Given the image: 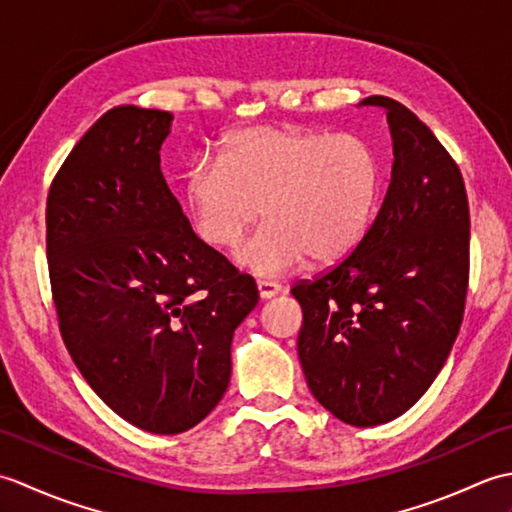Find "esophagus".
<instances>
[{
  "mask_svg": "<svg viewBox=\"0 0 512 512\" xmlns=\"http://www.w3.org/2000/svg\"><path fill=\"white\" fill-rule=\"evenodd\" d=\"M257 290H259V297L262 299H273L281 292V286L277 281H266V279H259L257 281Z\"/></svg>",
  "mask_w": 512,
  "mask_h": 512,
  "instance_id": "esophagus-1",
  "label": "esophagus"
}]
</instances>
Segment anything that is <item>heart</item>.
Masks as SVG:
<instances>
[{"label":"heart","instance_id":"heart-1","mask_svg":"<svg viewBox=\"0 0 512 512\" xmlns=\"http://www.w3.org/2000/svg\"><path fill=\"white\" fill-rule=\"evenodd\" d=\"M378 187V156L363 136L264 125L228 136L220 162H195L184 204L202 242L224 250L264 213L268 222L237 262L275 277L306 257L332 264L350 255L372 222Z\"/></svg>","mask_w":512,"mask_h":512}]
</instances>
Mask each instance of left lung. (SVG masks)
Here are the masks:
<instances>
[{"label":"left lung","instance_id":"obj_1","mask_svg":"<svg viewBox=\"0 0 512 512\" xmlns=\"http://www.w3.org/2000/svg\"><path fill=\"white\" fill-rule=\"evenodd\" d=\"M385 107L394 143L376 220L328 273L292 286L308 387L332 416L376 427L436 380L460 332L469 288V200L460 167L405 105Z\"/></svg>","mask_w":512,"mask_h":512}]
</instances>
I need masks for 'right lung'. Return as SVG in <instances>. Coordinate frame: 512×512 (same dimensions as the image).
<instances>
[{
    "label": "right lung",
    "instance_id": "right-lung-1",
    "mask_svg": "<svg viewBox=\"0 0 512 512\" xmlns=\"http://www.w3.org/2000/svg\"><path fill=\"white\" fill-rule=\"evenodd\" d=\"M173 116L118 105L74 145L46 204L59 330L74 365L134 427H195L231 380L255 279L204 244L160 171Z\"/></svg>",
    "mask_w": 512,
    "mask_h": 512
}]
</instances>
